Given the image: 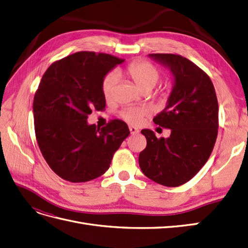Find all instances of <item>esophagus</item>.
Listing matches in <instances>:
<instances>
[{
  "instance_id": "obj_1",
  "label": "esophagus",
  "mask_w": 248,
  "mask_h": 248,
  "mask_svg": "<svg viewBox=\"0 0 248 248\" xmlns=\"http://www.w3.org/2000/svg\"><path fill=\"white\" fill-rule=\"evenodd\" d=\"M129 131L131 134L139 133V129L137 128V127H133V126H129Z\"/></svg>"
}]
</instances>
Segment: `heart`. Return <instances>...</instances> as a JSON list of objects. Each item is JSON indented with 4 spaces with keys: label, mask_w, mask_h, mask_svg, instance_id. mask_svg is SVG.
<instances>
[{
    "label": "heart",
    "mask_w": 248,
    "mask_h": 248,
    "mask_svg": "<svg viewBox=\"0 0 248 248\" xmlns=\"http://www.w3.org/2000/svg\"><path fill=\"white\" fill-rule=\"evenodd\" d=\"M124 73L130 78L137 86L142 91L152 90L160 79V70L150 62L139 60L130 63L126 67ZM118 85V74L110 72L104 77L102 80V94L107 100H110L115 95ZM145 116V110L139 108H126L121 112L120 117L127 123L132 125H139Z\"/></svg>",
    "instance_id": "obj_1"
}]
</instances>
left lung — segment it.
<instances>
[{
  "label": "left lung",
  "instance_id": "1",
  "mask_svg": "<svg viewBox=\"0 0 248 248\" xmlns=\"http://www.w3.org/2000/svg\"><path fill=\"white\" fill-rule=\"evenodd\" d=\"M170 67L175 85L166 108L153 121L170 129L168 139H157L142 129L147 139L139 163L152 181L177 187L188 182L204 167L214 148L218 132V102L208 74L188 59L174 54H151Z\"/></svg>",
  "mask_w": 248,
  "mask_h": 248
}]
</instances>
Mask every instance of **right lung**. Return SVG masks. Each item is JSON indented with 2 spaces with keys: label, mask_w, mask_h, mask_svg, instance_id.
I'll return each mask as SVG.
<instances>
[{
  "label": "right lung",
  "mask_w": 248,
  "mask_h": 248,
  "mask_svg": "<svg viewBox=\"0 0 248 248\" xmlns=\"http://www.w3.org/2000/svg\"><path fill=\"white\" fill-rule=\"evenodd\" d=\"M123 62L108 54L78 51L43 74L33 102L36 140L49 168L66 181L87 182L103 175L129 136L121 120H110L102 128L87 123L93 109L106 108L104 77Z\"/></svg>",
  "instance_id": "obj_1"
}]
</instances>
